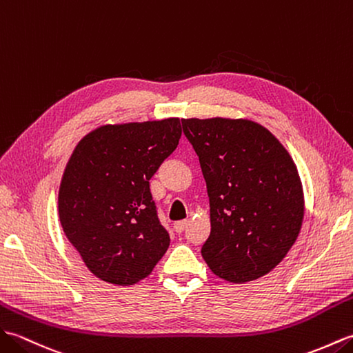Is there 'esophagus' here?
<instances>
[{
	"label": "esophagus",
	"mask_w": 353,
	"mask_h": 353,
	"mask_svg": "<svg viewBox=\"0 0 353 353\" xmlns=\"http://www.w3.org/2000/svg\"><path fill=\"white\" fill-rule=\"evenodd\" d=\"M187 225H189V221H181V222H176L175 225H174V230H175V232H178V234H181L185 228H187Z\"/></svg>",
	"instance_id": "1"
}]
</instances>
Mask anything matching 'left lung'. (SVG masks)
Segmentation results:
<instances>
[{
    "label": "left lung",
    "mask_w": 353,
    "mask_h": 353,
    "mask_svg": "<svg viewBox=\"0 0 353 353\" xmlns=\"http://www.w3.org/2000/svg\"><path fill=\"white\" fill-rule=\"evenodd\" d=\"M210 198V237L201 254L234 284L268 275L299 236L302 181L284 145L250 119H183Z\"/></svg>",
    "instance_id": "left-lung-1"
}]
</instances>
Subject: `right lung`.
<instances>
[{"mask_svg":"<svg viewBox=\"0 0 353 353\" xmlns=\"http://www.w3.org/2000/svg\"><path fill=\"white\" fill-rule=\"evenodd\" d=\"M181 139L179 117L107 123L70 155L59 189V217L93 275L113 285L146 278L169 248L150 179Z\"/></svg>","mask_w":353,"mask_h":353,"instance_id":"obj_1","label":"right lung"}]
</instances>
